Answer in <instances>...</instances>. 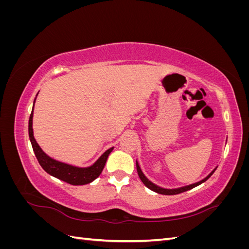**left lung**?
<instances>
[{"label": "left lung", "mask_w": 249, "mask_h": 249, "mask_svg": "<svg viewBox=\"0 0 249 249\" xmlns=\"http://www.w3.org/2000/svg\"><path fill=\"white\" fill-rule=\"evenodd\" d=\"M136 167H137L138 176H139L140 179L142 180V183L144 184V185L148 188V189H150L152 191H155V192L159 193V194H164V195H175V194H178V193H182V192L188 191V190H190V189H193L194 187H196V186L202 184L203 182H206V180H207L211 176H212L213 173L215 172V170L217 169V167L214 168L212 171H211V173H209V175H208L205 178H202L201 180H199V182H197V183H194V184L188 185V186H184V187H179V188H175V189H166V188H162V187H160V186H158V185L154 184L153 182H150V180L144 176V173L142 172V170H141V168H140V166H139L138 161H136Z\"/></svg>", "instance_id": "obj_1"}]
</instances>
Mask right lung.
<instances>
[{
	"label": "right lung",
	"instance_id": "obj_1",
	"mask_svg": "<svg viewBox=\"0 0 249 249\" xmlns=\"http://www.w3.org/2000/svg\"><path fill=\"white\" fill-rule=\"evenodd\" d=\"M35 100H34V104H35ZM34 104H33V109H34ZM33 109L31 112V115H30V118H29V137H30V141H31L34 154L37 158V160H38L40 166L44 169V171H47L49 175L53 177H55L61 180H64V182L74 186L89 184L99 177L105 167V164L107 162L110 153L114 147L107 149L106 152H105L99 159L91 165V166H88V167L72 166V165L53 159V158L49 157L46 153L43 152L34 138L33 126H32L33 125Z\"/></svg>",
	"mask_w": 249,
	"mask_h": 249
}]
</instances>
